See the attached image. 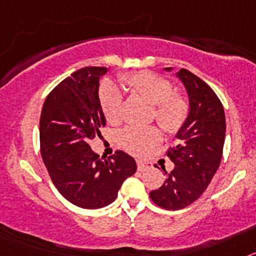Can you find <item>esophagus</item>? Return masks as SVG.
<instances>
[{
    "label": "esophagus",
    "mask_w": 256,
    "mask_h": 256,
    "mask_svg": "<svg viewBox=\"0 0 256 256\" xmlns=\"http://www.w3.org/2000/svg\"><path fill=\"white\" fill-rule=\"evenodd\" d=\"M137 168H138V170H146V169L151 168V162L140 159L137 160Z\"/></svg>",
    "instance_id": "34e87169"
}]
</instances>
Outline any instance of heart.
<instances>
[{
    "label": "heart",
    "instance_id": "obj_1",
    "mask_svg": "<svg viewBox=\"0 0 256 256\" xmlns=\"http://www.w3.org/2000/svg\"><path fill=\"white\" fill-rule=\"evenodd\" d=\"M124 87L132 94L142 97L154 105L155 120L169 133H177L186 123L190 105L182 94L174 92L168 79L151 72H137L120 78ZM100 101L106 120L112 124L120 123L123 97L118 88L110 83L101 87ZM162 140L155 126H126L119 134V144L134 155H144Z\"/></svg>",
    "mask_w": 256,
    "mask_h": 256
}]
</instances>
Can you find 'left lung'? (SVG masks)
Wrapping results in <instances>:
<instances>
[{"label":"left lung","mask_w":256,"mask_h":256,"mask_svg":"<svg viewBox=\"0 0 256 256\" xmlns=\"http://www.w3.org/2000/svg\"><path fill=\"white\" fill-rule=\"evenodd\" d=\"M177 76L188 94L190 112L176 134L177 144L166 152L174 169L165 172L162 186L150 192L151 200L166 210L183 209L202 195L218 170L226 138L224 108L216 92L187 69Z\"/></svg>","instance_id":"1"}]
</instances>
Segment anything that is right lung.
Segmentation results:
<instances>
[{
	"instance_id": "obj_1",
	"label": "right lung",
	"mask_w": 256,
	"mask_h": 256,
	"mask_svg": "<svg viewBox=\"0 0 256 256\" xmlns=\"http://www.w3.org/2000/svg\"><path fill=\"white\" fill-rule=\"evenodd\" d=\"M106 72L104 66L74 72L50 92L40 112V155L52 183L83 209L112 204L124 180L137 170L134 159L124 151L102 160L88 144L106 124L98 98Z\"/></svg>"
}]
</instances>
